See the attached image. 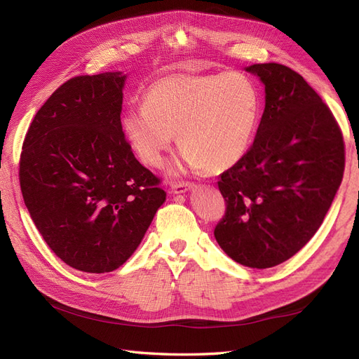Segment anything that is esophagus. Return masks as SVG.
Wrapping results in <instances>:
<instances>
[{"label": "esophagus", "instance_id": "esophagus-1", "mask_svg": "<svg viewBox=\"0 0 359 359\" xmlns=\"http://www.w3.org/2000/svg\"><path fill=\"white\" fill-rule=\"evenodd\" d=\"M172 193L173 194H182L189 191L190 189H193V184L191 182H172Z\"/></svg>", "mask_w": 359, "mask_h": 359}]
</instances>
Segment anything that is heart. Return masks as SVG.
Here are the masks:
<instances>
[{
  "label": "heart",
  "mask_w": 359,
  "mask_h": 359,
  "mask_svg": "<svg viewBox=\"0 0 359 359\" xmlns=\"http://www.w3.org/2000/svg\"><path fill=\"white\" fill-rule=\"evenodd\" d=\"M260 115L256 83L241 72L169 74L149 85L144 107L121 115L123 135L137 157L158 166L177 132L172 170L223 172L252 144Z\"/></svg>",
  "instance_id": "heart-1"
}]
</instances>
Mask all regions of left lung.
I'll use <instances>...</instances> for the list:
<instances>
[{
  "instance_id": "1",
  "label": "left lung",
  "mask_w": 359,
  "mask_h": 359,
  "mask_svg": "<svg viewBox=\"0 0 359 359\" xmlns=\"http://www.w3.org/2000/svg\"><path fill=\"white\" fill-rule=\"evenodd\" d=\"M265 86V109L247 154L220 175L226 214L214 236L244 266L285 262L318 232L340 187L343 136L301 74L276 62L244 69Z\"/></svg>"
}]
</instances>
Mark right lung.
Wrapping results in <instances>:
<instances>
[{"label": "right lung", "instance_id": "obj_1", "mask_svg": "<svg viewBox=\"0 0 359 359\" xmlns=\"http://www.w3.org/2000/svg\"><path fill=\"white\" fill-rule=\"evenodd\" d=\"M127 74L62 83L28 128L19 163L24 202L43 240L83 273H111L132 256L166 191L121 130Z\"/></svg>", "mask_w": 359, "mask_h": 359}]
</instances>
